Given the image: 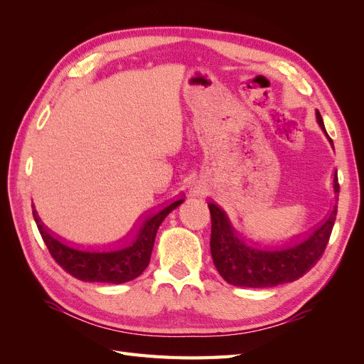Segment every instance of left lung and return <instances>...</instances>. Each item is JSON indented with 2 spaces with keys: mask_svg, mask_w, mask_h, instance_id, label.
Segmentation results:
<instances>
[{
  "mask_svg": "<svg viewBox=\"0 0 364 364\" xmlns=\"http://www.w3.org/2000/svg\"><path fill=\"white\" fill-rule=\"evenodd\" d=\"M316 117L325 130L318 111H316ZM338 191L336 174L334 193L338 194ZM208 206L211 213V255L218 273L229 284L250 289L274 287L299 279L322 257L337 215L336 205L331 214L305 235L285 243H267L237 229L228 214L214 202H208Z\"/></svg>",
  "mask_w": 364,
  "mask_h": 364,
  "instance_id": "8db88e82",
  "label": "left lung"
}]
</instances>
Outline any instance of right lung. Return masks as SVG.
Masks as SVG:
<instances>
[{
  "label": "right lung",
  "instance_id": "1",
  "mask_svg": "<svg viewBox=\"0 0 364 364\" xmlns=\"http://www.w3.org/2000/svg\"><path fill=\"white\" fill-rule=\"evenodd\" d=\"M182 202L183 199H178L165 203L158 211L146 213L127 237L100 245L75 243L54 232L42 222L35 206L33 217L51 257L74 278L86 282L123 284L139 277L149 266L159 225Z\"/></svg>",
  "mask_w": 364,
  "mask_h": 364
}]
</instances>
